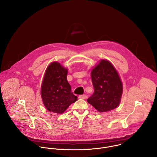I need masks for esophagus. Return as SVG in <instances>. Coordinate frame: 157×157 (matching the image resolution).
<instances>
[{
    "instance_id": "esophagus-1",
    "label": "esophagus",
    "mask_w": 157,
    "mask_h": 157,
    "mask_svg": "<svg viewBox=\"0 0 157 157\" xmlns=\"http://www.w3.org/2000/svg\"><path fill=\"white\" fill-rule=\"evenodd\" d=\"M78 98H79L80 99H86L87 98V96H86V95H85V94H83V95H80V96H78Z\"/></svg>"
}]
</instances>
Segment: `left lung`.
Wrapping results in <instances>:
<instances>
[{
    "label": "left lung",
    "mask_w": 157,
    "mask_h": 157,
    "mask_svg": "<svg viewBox=\"0 0 157 157\" xmlns=\"http://www.w3.org/2000/svg\"><path fill=\"white\" fill-rule=\"evenodd\" d=\"M94 91L87 101L99 112H106L116 108L122 94L120 77L110 62L102 59L91 72Z\"/></svg>",
    "instance_id": "obj_1"
}]
</instances>
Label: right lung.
<instances>
[{
	"instance_id": "1",
	"label": "right lung",
	"mask_w": 157,
	"mask_h": 157,
	"mask_svg": "<svg viewBox=\"0 0 157 157\" xmlns=\"http://www.w3.org/2000/svg\"><path fill=\"white\" fill-rule=\"evenodd\" d=\"M67 74V69L57 62L52 63L46 70L41 93L44 105L49 111L61 114L77 101V97L71 92Z\"/></svg>"
}]
</instances>
